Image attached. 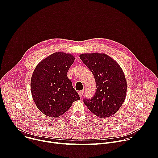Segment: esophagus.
Here are the masks:
<instances>
[{
	"label": "esophagus",
	"mask_w": 158,
	"mask_h": 158,
	"mask_svg": "<svg viewBox=\"0 0 158 158\" xmlns=\"http://www.w3.org/2000/svg\"><path fill=\"white\" fill-rule=\"evenodd\" d=\"M78 94H79V96H80V98H81V97L83 96V94H84V91H79Z\"/></svg>",
	"instance_id": "esophagus-1"
}]
</instances>
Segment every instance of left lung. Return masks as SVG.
Returning <instances> with one entry per match:
<instances>
[{"label":"left lung","instance_id":"1","mask_svg":"<svg viewBox=\"0 0 158 158\" xmlns=\"http://www.w3.org/2000/svg\"><path fill=\"white\" fill-rule=\"evenodd\" d=\"M94 77L96 90L91 99L83 101L88 109L99 118L114 114L124 101L127 83L119 64L104 54H83L79 56Z\"/></svg>","mask_w":158,"mask_h":158}]
</instances>
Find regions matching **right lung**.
I'll return each mask as SVG.
<instances>
[{
    "label": "right lung",
    "mask_w": 158,
    "mask_h": 158,
    "mask_svg": "<svg viewBox=\"0 0 158 158\" xmlns=\"http://www.w3.org/2000/svg\"><path fill=\"white\" fill-rule=\"evenodd\" d=\"M74 59L69 54L56 52L36 66L31 77V93L44 114L59 117L80 99L67 76Z\"/></svg>",
    "instance_id": "right-lung-1"
}]
</instances>
